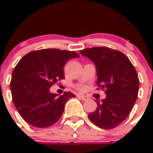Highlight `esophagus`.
<instances>
[{
	"label": "esophagus",
	"mask_w": 153,
	"mask_h": 153,
	"mask_svg": "<svg viewBox=\"0 0 153 153\" xmlns=\"http://www.w3.org/2000/svg\"><path fill=\"white\" fill-rule=\"evenodd\" d=\"M77 96H78L79 98H81V99H82L83 101H87V100L89 99V98H88L87 96H85V95H77Z\"/></svg>",
	"instance_id": "esophagus-1"
}]
</instances>
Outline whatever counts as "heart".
Returning <instances> with one entry per match:
<instances>
[{
  "label": "heart",
  "mask_w": 153,
  "mask_h": 153,
  "mask_svg": "<svg viewBox=\"0 0 153 153\" xmlns=\"http://www.w3.org/2000/svg\"><path fill=\"white\" fill-rule=\"evenodd\" d=\"M84 89H85V86H78V89H80V90H84Z\"/></svg>",
  "instance_id": "obj_1"
}]
</instances>
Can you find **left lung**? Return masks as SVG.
<instances>
[{
  "label": "left lung",
  "instance_id": "left-lung-1",
  "mask_svg": "<svg viewBox=\"0 0 153 153\" xmlns=\"http://www.w3.org/2000/svg\"><path fill=\"white\" fill-rule=\"evenodd\" d=\"M79 52L95 63L97 85L106 95L101 103L97 101V109L88 115L89 120L101 129H113L127 118L136 101L138 73L127 56L118 50L100 47Z\"/></svg>",
  "mask_w": 153,
  "mask_h": 153
}]
</instances>
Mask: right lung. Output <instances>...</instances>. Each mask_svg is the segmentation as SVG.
Masks as SVG:
<instances>
[{
	"label": "right lung",
	"mask_w": 153,
	"mask_h": 153,
	"mask_svg": "<svg viewBox=\"0 0 153 153\" xmlns=\"http://www.w3.org/2000/svg\"><path fill=\"white\" fill-rule=\"evenodd\" d=\"M73 51L44 49L24 55L13 69L10 89L20 115L35 127H49L60 119L66 102L75 95L51 93L49 89L64 79V67L69 59L79 58Z\"/></svg>",
	"instance_id": "obj_1"
}]
</instances>
